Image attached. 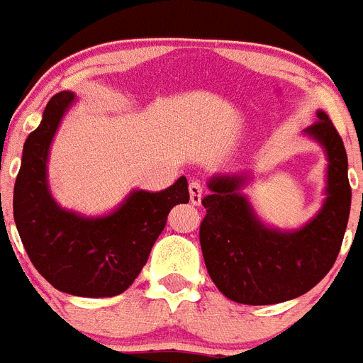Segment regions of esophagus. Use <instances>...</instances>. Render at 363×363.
Instances as JSON below:
<instances>
[{"mask_svg": "<svg viewBox=\"0 0 363 363\" xmlns=\"http://www.w3.org/2000/svg\"><path fill=\"white\" fill-rule=\"evenodd\" d=\"M202 196H203L202 184L196 182V179H193V182L189 184V199H191V203H193V206H200Z\"/></svg>", "mask_w": 363, "mask_h": 363, "instance_id": "esophagus-1", "label": "esophagus"}]
</instances>
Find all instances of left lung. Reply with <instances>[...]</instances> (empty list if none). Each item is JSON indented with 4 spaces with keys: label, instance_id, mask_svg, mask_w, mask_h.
<instances>
[{
    "label": "left lung",
    "instance_id": "8db88e82",
    "mask_svg": "<svg viewBox=\"0 0 363 363\" xmlns=\"http://www.w3.org/2000/svg\"><path fill=\"white\" fill-rule=\"evenodd\" d=\"M317 118L304 133L326 152V199L302 228L286 232L263 224L241 193L247 174L209 179L200 247L209 277L230 301L250 306L291 301L321 282L336 262L349 223V163L330 118L323 111Z\"/></svg>",
    "mask_w": 363,
    "mask_h": 363
}]
</instances>
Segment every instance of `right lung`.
Returning a JSON list of instances; mask_svg holds the SVG:
<instances>
[{"label": "right lung", "instance_id": "add662e5", "mask_svg": "<svg viewBox=\"0 0 363 363\" xmlns=\"http://www.w3.org/2000/svg\"><path fill=\"white\" fill-rule=\"evenodd\" d=\"M74 98L68 91L53 96L40 125L26 139L14 184V223L31 263L55 289L91 298L115 296L139 277L170 209L189 202L187 178L160 193L131 191L104 217L62 209L48 185V154Z\"/></svg>", "mask_w": 363, "mask_h": 363}]
</instances>
